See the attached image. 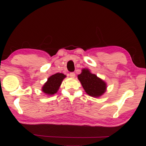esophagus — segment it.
I'll return each instance as SVG.
<instances>
[{"label": "esophagus", "instance_id": "1", "mask_svg": "<svg viewBox=\"0 0 146 146\" xmlns=\"http://www.w3.org/2000/svg\"><path fill=\"white\" fill-rule=\"evenodd\" d=\"M75 75L76 74H75L74 72H70V74H69L70 77H71V78H74Z\"/></svg>", "mask_w": 146, "mask_h": 146}]
</instances>
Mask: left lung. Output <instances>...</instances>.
Returning a JSON list of instances; mask_svg holds the SVG:
<instances>
[{
  "instance_id": "left-lung-1",
  "label": "left lung",
  "mask_w": 146,
  "mask_h": 146,
  "mask_svg": "<svg viewBox=\"0 0 146 146\" xmlns=\"http://www.w3.org/2000/svg\"><path fill=\"white\" fill-rule=\"evenodd\" d=\"M81 84L88 94L93 97H99L104 93L106 84L96 75L90 72L88 69L82 70L80 74L78 76Z\"/></svg>"
}]
</instances>
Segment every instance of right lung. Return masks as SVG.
I'll use <instances>...</instances> for the list:
<instances>
[{"label": "right lung", "instance_id": "right-lung-1", "mask_svg": "<svg viewBox=\"0 0 146 146\" xmlns=\"http://www.w3.org/2000/svg\"><path fill=\"white\" fill-rule=\"evenodd\" d=\"M65 77L66 76L62 73H56L51 76L43 86L42 91L48 95H52L56 93L61 85L62 81Z\"/></svg>", "mask_w": 146, "mask_h": 146}]
</instances>
